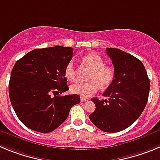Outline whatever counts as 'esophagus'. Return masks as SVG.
Wrapping results in <instances>:
<instances>
[{
  "instance_id": "obj_1",
  "label": "esophagus",
  "mask_w": 160,
  "mask_h": 160,
  "mask_svg": "<svg viewBox=\"0 0 160 160\" xmlns=\"http://www.w3.org/2000/svg\"><path fill=\"white\" fill-rule=\"evenodd\" d=\"M87 101H88V98H87L81 97V102H87Z\"/></svg>"
}]
</instances>
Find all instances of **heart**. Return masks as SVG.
I'll use <instances>...</instances> for the list:
<instances>
[{"label": "heart", "instance_id": "b5f03b06", "mask_svg": "<svg viewBox=\"0 0 160 160\" xmlns=\"http://www.w3.org/2000/svg\"><path fill=\"white\" fill-rule=\"evenodd\" d=\"M83 61L93 70L90 76L89 82H79L72 85L70 90L73 94H78L84 98H88L94 93L97 92L98 87L106 89L114 82V70L111 66H106L104 60L97 53H91L86 55ZM64 73L67 80L75 82L77 80L74 61L70 60L65 67Z\"/></svg>", "mask_w": 160, "mask_h": 160}]
</instances>
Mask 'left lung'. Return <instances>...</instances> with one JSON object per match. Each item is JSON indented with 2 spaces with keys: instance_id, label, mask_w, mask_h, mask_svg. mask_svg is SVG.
Segmentation results:
<instances>
[{
  "instance_id": "1",
  "label": "left lung",
  "mask_w": 160,
  "mask_h": 160,
  "mask_svg": "<svg viewBox=\"0 0 160 160\" xmlns=\"http://www.w3.org/2000/svg\"><path fill=\"white\" fill-rule=\"evenodd\" d=\"M114 68V82L102 95L108 100L91 98L95 111L90 114L93 124L105 132H118L138 119L146 107L150 80L140 60L116 48H107Z\"/></svg>"
}]
</instances>
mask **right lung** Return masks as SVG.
I'll return each instance as SVG.
<instances>
[{"mask_svg":"<svg viewBox=\"0 0 160 160\" xmlns=\"http://www.w3.org/2000/svg\"><path fill=\"white\" fill-rule=\"evenodd\" d=\"M72 58L71 47L57 46L33 49L14 65L9 98L17 116L29 129L54 131L66 119L71 107L80 102L76 94L55 96L69 90L64 70Z\"/></svg>","mask_w":160,"mask_h":160,"instance_id":"right-lung-1","label":"right lung"}]
</instances>
